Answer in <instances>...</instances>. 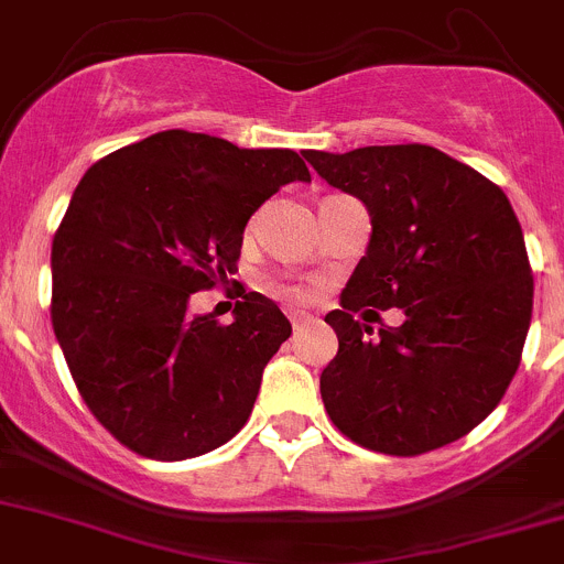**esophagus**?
Listing matches in <instances>:
<instances>
[{
  "instance_id": "obj_1",
  "label": "esophagus",
  "mask_w": 564,
  "mask_h": 564,
  "mask_svg": "<svg viewBox=\"0 0 564 564\" xmlns=\"http://www.w3.org/2000/svg\"><path fill=\"white\" fill-rule=\"evenodd\" d=\"M288 318H291V324H293V329H304V326L310 324V321H313V315H307V313H299V310H293L291 315H288Z\"/></svg>"
}]
</instances>
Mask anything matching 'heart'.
Returning a JSON list of instances; mask_svg holds the SVG:
<instances>
[{
    "instance_id": "heart-1",
    "label": "heart",
    "mask_w": 564,
    "mask_h": 564,
    "mask_svg": "<svg viewBox=\"0 0 564 564\" xmlns=\"http://www.w3.org/2000/svg\"><path fill=\"white\" fill-rule=\"evenodd\" d=\"M271 288L276 293H282V296L288 299H296V302H302V299L310 296V291L304 285H296V282H271Z\"/></svg>"
}]
</instances>
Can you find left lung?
Listing matches in <instances>:
<instances>
[{
    "mask_svg": "<svg viewBox=\"0 0 564 564\" xmlns=\"http://www.w3.org/2000/svg\"><path fill=\"white\" fill-rule=\"evenodd\" d=\"M304 158L357 196L373 227L326 315L337 335L321 373L326 415L390 457L465 437L507 393L532 321V265L507 193L423 143ZM373 306L404 308L405 324L373 333L361 321Z\"/></svg>",
    "mask_w": 564,
    "mask_h": 564,
    "instance_id": "1",
    "label": "left lung"
}]
</instances>
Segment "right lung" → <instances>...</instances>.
<instances>
[{
	"instance_id": "obj_1",
	"label": "right lung",
	"mask_w": 564,
	"mask_h": 564,
	"mask_svg": "<svg viewBox=\"0 0 564 564\" xmlns=\"http://www.w3.org/2000/svg\"><path fill=\"white\" fill-rule=\"evenodd\" d=\"M310 182L291 149L165 130L90 165L52 240V326L79 395L112 437L176 463L243 429L291 321L262 293L232 324L187 315L238 271L251 213Z\"/></svg>"
}]
</instances>
